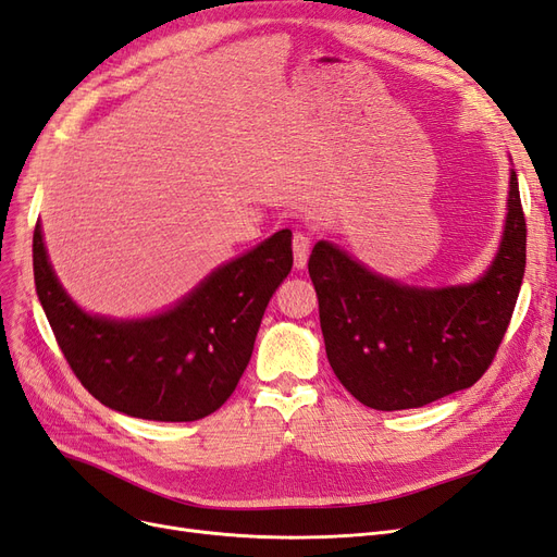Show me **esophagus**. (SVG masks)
<instances>
[{"instance_id": "esophagus-1", "label": "esophagus", "mask_w": 557, "mask_h": 557, "mask_svg": "<svg viewBox=\"0 0 557 557\" xmlns=\"http://www.w3.org/2000/svg\"><path fill=\"white\" fill-rule=\"evenodd\" d=\"M309 250H311V234L309 232H295L293 237V252H295V267L305 269L309 260Z\"/></svg>"}]
</instances>
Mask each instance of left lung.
I'll return each instance as SVG.
<instances>
[{"mask_svg": "<svg viewBox=\"0 0 557 557\" xmlns=\"http://www.w3.org/2000/svg\"><path fill=\"white\" fill-rule=\"evenodd\" d=\"M525 215L511 170L497 256L467 285L418 288L318 242L309 276L332 372L376 411L418 409L474 385L509 327L525 274Z\"/></svg>", "mask_w": 557, "mask_h": 557, "instance_id": "obj_1", "label": "left lung"}]
</instances>
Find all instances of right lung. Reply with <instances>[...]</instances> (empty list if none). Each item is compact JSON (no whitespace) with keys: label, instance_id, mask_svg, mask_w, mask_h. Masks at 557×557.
<instances>
[{"label":"right lung","instance_id":"1","mask_svg":"<svg viewBox=\"0 0 557 557\" xmlns=\"http://www.w3.org/2000/svg\"><path fill=\"white\" fill-rule=\"evenodd\" d=\"M32 260L48 323L83 387L132 418L190 423L221 409L237 387L269 299L293 269V232L213 269L172 309L132 320L92 315L66 295L41 223Z\"/></svg>","mask_w":557,"mask_h":557}]
</instances>
